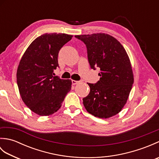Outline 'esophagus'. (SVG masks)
Returning <instances> with one entry per match:
<instances>
[{
	"label": "esophagus",
	"mask_w": 159,
	"mask_h": 159,
	"mask_svg": "<svg viewBox=\"0 0 159 159\" xmlns=\"http://www.w3.org/2000/svg\"><path fill=\"white\" fill-rule=\"evenodd\" d=\"M72 85H76V84H78L79 83V81H78V80H72Z\"/></svg>",
	"instance_id": "1"
}]
</instances>
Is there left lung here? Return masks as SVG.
I'll return each instance as SVG.
<instances>
[{
  "instance_id": "left-lung-1",
  "label": "left lung",
  "mask_w": 159,
  "mask_h": 159,
  "mask_svg": "<svg viewBox=\"0 0 159 159\" xmlns=\"http://www.w3.org/2000/svg\"><path fill=\"white\" fill-rule=\"evenodd\" d=\"M86 45L92 69L100 67V80L88 83L90 92L84 98V107L100 118L116 116L126 104L134 82L133 70L122 45L105 33L75 35Z\"/></svg>"
}]
</instances>
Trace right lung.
<instances>
[{
	"mask_svg": "<svg viewBox=\"0 0 159 159\" xmlns=\"http://www.w3.org/2000/svg\"><path fill=\"white\" fill-rule=\"evenodd\" d=\"M65 33H45L37 38L26 49L17 70V84L23 102L41 116L58 111L72 80L53 76L59 67L60 49L72 39Z\"/></svg>",
	"mask_w": 159,
	"mask_h": 159,
	"instance_id": "obj_1",
	"label": "right lung"
}]
</instances>
